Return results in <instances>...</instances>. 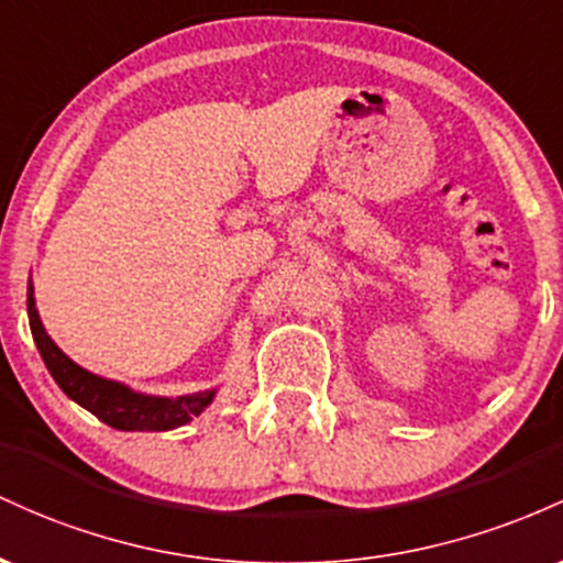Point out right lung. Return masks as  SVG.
Wrapping results in <instances>:
<instances>
[{"label": "right lung", "mask_w": 563, "mask_h": 563, "mask_svg": "<svg viewBox=\"0 0 563 563\" xmlns=\"http://www.w3.org/2000/svg\"><path fill=\"white\" fill-rule=\"evenodd\" d=\"M26 308L31 334H34L36 349H40L42 362L49 369V375H53V380L60 385V390L68 399L77 401L79 407H85L87 412H92L95 418L103 420L106 426L117 428V431H173V428H180L194 418H199L212 404L214 394H218V388H207L199 390V394L169 399V396L137 394L130 385L95 375V372L71 362L53 343V338L44 330L40 311H36L34 284L31 282Z\"/></svg>", "instance_id": "obj_1"}]
</instances>
